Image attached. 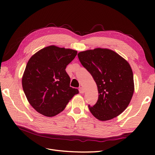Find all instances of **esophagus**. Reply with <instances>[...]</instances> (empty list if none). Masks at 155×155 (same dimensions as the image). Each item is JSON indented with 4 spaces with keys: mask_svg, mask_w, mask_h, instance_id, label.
Masks as SVG:
<instances>
[{
    "mask_svg": "<svg viewBox=\"0 0 155 155\" xmlns=\"http://www.w3.org/2000/svg\"><path fill=\"white\" fill-rule=\"evenodd\" d=\"M79 93L83 94L84 92H85V89H84L83 87H80L79 88Z\"/></svg>",
    "mask_w": 155,
    "mask_h": 155,
    "instance_id": "1",
    "label": "esophagus"
}]
</instances>
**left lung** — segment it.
Returning <instances> with one entry per match:
<instances>
[{"mask_svg":"<svg viewBox=\"0 0 155 155\" xmlns=\"http://www.w3.org/2000/svg\"><path fill=\"white\" fill-rule=\"evenodd\" d=\"M78 56L97 85V101L94 105H88L92 115L101 121L120 115L129 105L134 92L133 74L128 62L109 49L81 51Z\"/></svg>","mask_w":155,"mask_h":155,"instance_id":"left-lung-1","label":"left lung"}]
</instances>
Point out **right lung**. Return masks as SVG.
<instances>
[{"instance_id":"add662e5","label":"right lung","mask_w":155,"mask_h":155,"mask_svg":"<svg viewBox=\"0 0 155 155\" xmlns=\"http://www.w3.org/2000/svg\"><path fill=\"white\" fill-rule=\"evenodd\" d=\"M77 51L50 46L39 50L28 62L22 79L28 101L44 116L52 117L62 112L69 100L78 94L70 87L66 67Z\"/></svg>"}]
</instances>
